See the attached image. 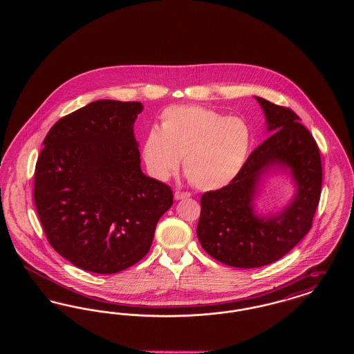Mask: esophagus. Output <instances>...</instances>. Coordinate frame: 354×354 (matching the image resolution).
Masks as SVG:
<instances>
[{
    "label": "esophagus",
    "instance_id": "esophagus-1",
    "mask_svg": "<svg viewBox=\"0 0 354 354\" xmlns=\"http://www.w3.org/2000/svg\"><path fill=\"white\" fill-rule=\"evenodd\" d=\"M189 196H191L189 192H183V191H176V192H175V199H176V201L187 199V198H189Z\"/></svg>",
    "mask_w": 354,
    "mask_h": 354
}]
</instances>
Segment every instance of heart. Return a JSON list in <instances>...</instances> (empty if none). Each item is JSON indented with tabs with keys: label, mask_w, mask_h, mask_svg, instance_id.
Here are the masks:
<instances>
[{
	"label": "heart",
	"mask_w": 354,
	"mask_h": 354,
	"mask_svg": "<svg viewBox=\"0 0 354 354\" xmlns=\"http://www.w3.org/2000/svg\"><path fill=\"white\" fill-rule=\"evenodd\" d=\"M251 142V129L244 119L196 104L171 106L160 115V130L153 127L146 135L143 158L152 175L166 180L183 156L191 185L212 191L234 180Z\"/></svg>",
	"instance_id": "b5f03b06"
}]
</instances>
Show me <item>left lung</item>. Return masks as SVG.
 I'll return each instance as SVG.
<instances>
[{
	"label": "left lung",
	"instance_id": "1",
	"mask_svg": "<svg viewBox=\"0 0 354 354\" xmlns=\"http://www.w3.org/2000/svg\"><path fill=\"white\" fill-rule=\"evenodd\" d=\"M256 100L270 136L253 150L230 185L203 194L196 230L204 251L235 268H257L281 259L309 232L320 202L322 167L316 140L295 111ZM274 165L291 171L298 191L280 214L257 217L252 211L255 185Z\"/></svg>",
	"mask_w": 354,
	"mask_h": 354
}]
</instances>
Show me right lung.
I'll return each instance as SVG.
<instances>
[{"label":"right lung","mask_w":354,"mask_h":354,"mask_svg":"<svg viewBox=\"0 0 354 354\" xmlns=\"http://www.w3.org/2000/svg\"><path fill=\"white\" fill-rule=\"evenodd\" d=\"M142 110L140 102H91L44 140L35 208L51 247L81 270L111 274L136 264L172 205L169 185L140 169L134 122Z\"/></svg>","instance_id":"obj_1"}]
</instances>
